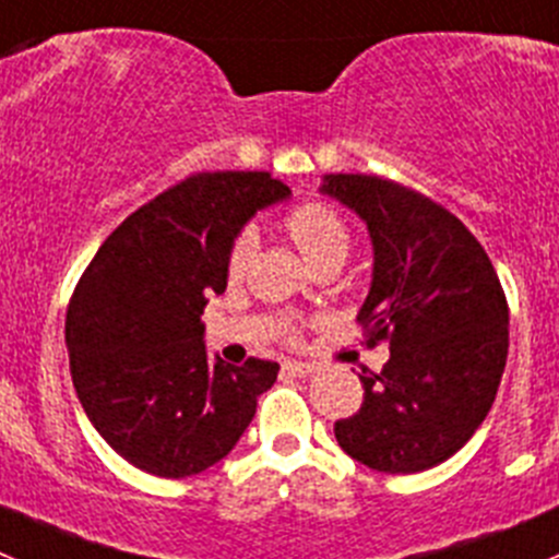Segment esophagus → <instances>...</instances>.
<instances>
[{"label":"esophagus","instance_id":"esophagus-1","mask_svg":"<svg viewBox=\"0 0 559 559\" xmlns=\"http://www.w3.org/2000/svg\"><path fill=\"white\" fill-rule=\"evenodd\" d=\"M283 370L288 376H296V379H307V376L316 373V365H307V362H285Z\"/></svg>","mask_w":559,"mask_h":559}]
</instances>
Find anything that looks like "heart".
<instances>
[{
	"mask_svg": "<svg viewBox=\"0 0 559 559\" xmlns=\"http://www.w3.org/2000/svg\"><path fill=\"white\" fill-rule=\"evenodd\" d=\"M285 230L294 238L299 252L305 254L312 269L326 263H343L350 249V233L343 216L326 203H301L285 216ZM254 238L252 233L243 230L233 238L227 249V276L241 280L247 271L249 258H252Z\"/></svg>",
	"mask_w": 559,
	"mask_h": 559,
	"instance_id": "heart-1",
	"label": "heart"
}]
</instances>
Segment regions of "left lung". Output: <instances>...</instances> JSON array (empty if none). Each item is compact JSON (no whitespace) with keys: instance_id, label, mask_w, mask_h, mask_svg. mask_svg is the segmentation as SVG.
Wrapping results in <instances>:
<instances>
[{"instance_id":"8db88e82","label":"left lung","mask_w":559,"mask_h":559,"mask_svg":"<svg viewBox=\"0 0 559 559\" xmlns=\"http://www.w3.org/2000/svg\"><path fill=\"white\" fill-rule=\"evenodd\" d=\"M373 241V283L356 321L390 340L381 373L362 368V406L337 444L370 469L414 475L459 453L486 419L508 359V301L486 249L430 197L379 175H323Z\"/></svg>"}]
</instances>
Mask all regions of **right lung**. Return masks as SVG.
I'll return each mask as SVG.
<instances>
[{
	"instance_id": "obj_1",
	"label": "right lung",
	"mask_w": 559,
	"mask_h": 559,
	"mask_svg": "<svg viewBox=\"0 0 559 559\" xmlns=\"http://www.w3.org/2000/svg\"><path fill=\"white\" fill-rule=\"evenodd\" d=\"M290 197L269 173H197L117 227L71 296L66 345L82 408L117 455L156 477L225 459L280 365L209 362L200 321L225 294L227 249L254 211Z\"/></svg>"
}]
</instances>
